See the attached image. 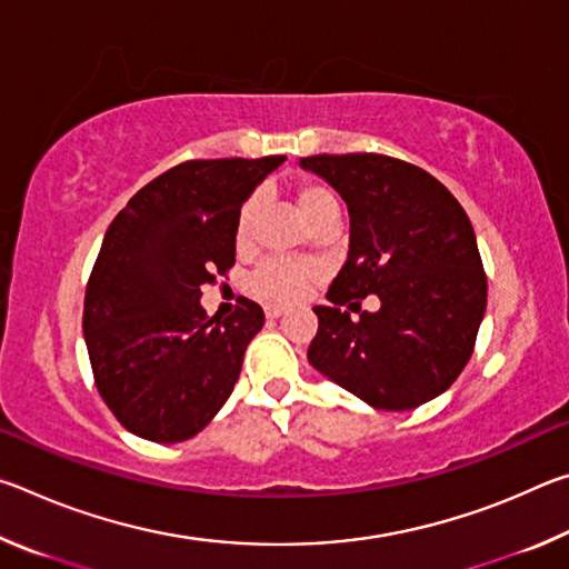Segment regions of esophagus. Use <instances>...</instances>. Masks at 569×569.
<instances>
[{
  "label": "esophagus",
  "mask_w": 569,
  "mask_h": 569,
  "mask_svg": "<svg viewBox=\"0 0 569 569\" xmlns=\"http://www.w3.org/2000/svg\"><path fill=\"white\" fill-rule=\"evenodd\" d=\"M286 311L281 306H266V319H281Z\"/></svg>",
  "instance_id": "esophagus-1"
}]
</instances>
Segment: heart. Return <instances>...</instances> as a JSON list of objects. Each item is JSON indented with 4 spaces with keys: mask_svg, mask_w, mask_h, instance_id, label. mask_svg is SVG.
<instances>
[{
    "mask_svg": "<svg viewBox=\"0 0 569 569\" xmlns=\"http://www.w3.org/2000/svg\"><path fill=\"white\" fill-rule=\"evenodd\" d=\"M296 210L311 228L319 223L326 216H339V200H336L333 192L321 186V182H301L293 192ZM253 223H256V203L248 200V203L240 208L238 220H236V246L243 250L250 246V238H253ZM319 278L313 263L306 261H286V258H273V261H266L256 268L248 278V291L256 298H261L266 303L276 306H291L298 303L306 293L311 291V286Z\"/></svg>",
    "mask_w": 569,
    "mask_h": 569,
    "instance_id": "obj_1",
    "label": "heart"
}]
</instances>
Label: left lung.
I'll use <instances>...</instances> for the list:
<instances>
[{
	"instance_id": "left-lung-1",
	"label": "left lung",
	"mask_w": 569,
	"mask_h": 569,
	"mask_svg": "<svg viewBox=\"0 0 569 569\" xmlns=\"http://www.w3.org/2000/svg\"><path fill=\"white\" fill-rule=\"evenodd\" d=\"M301 166L341 192L349 258L316 306L308 361L353 397L387 411L439 397L475 351L487 273L459 200L411 162L379 152L311 156ZM382 308L351 320L360 298Z\"/></svg>"
}]
</instances>
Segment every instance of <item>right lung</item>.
<instances>
[{
	"label": "right lung",
	"instance_id": "1",
	"mask_svg": "<svg viewBox=\"0 0 569 569\" xmlns=\"http://www.w3.org/2000/svg\"><path fill=\"white\" fill-rule=\"evenodd\" d=\"M283 160L180 162L134 192L104 233L82 331L94 387L132 435L186 441L233 391L263 308L240 298L226 319H208L200 288L233 268L240 206Z\"/></svg>",
	"mask_w": 569,
	"mask_h": 569
}]
</instances>
